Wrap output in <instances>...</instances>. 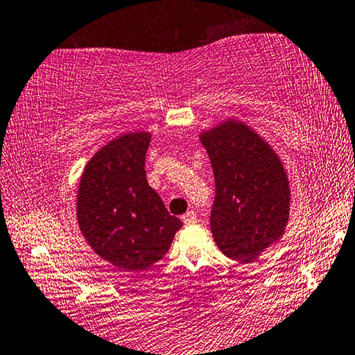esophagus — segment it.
<instances>
[{
    "mask_svg": "<svg viewBox=\"0 0 355 355\" xmlns=\"http://www.w3.org/2000/svg\"><path fill=\"white\" fill-rule=\"evenodd\" d=\"M196 219H198V217H196L195 211H187V212H185V214L182 216V222H184V223H193V222H196Z\"/></svg>",
    "mask_w": 355,
    "mask_h": 355,
    "instance_id": "34e87169",
    "label": "esophagus"
}]
</instances>
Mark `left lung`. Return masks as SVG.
Here are the masks:
<instances>
[{
    "instance_id": "obj_1",
    "label": "left lung",
    "mask_w": 355,
    "mask_h": 355,
    "mask_svg": "<svg viewBox=\"0 0 355 355\" xmlns=\"http://www.w3.org/2000/svg\"><path fill=\"white\" fill-rule=\"evenodd\" d=\"M214 171L211 232L227 257L252 261L281 238L288 219V182L271 147L241 122L201 135Z\"/></svg>"
}]
</instances>
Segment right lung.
Instances as JSON below:
<instances>
[{
  "label": "right lung",
  "instance_id": "right-lung-1",
  "mask_svg": "<svg viewBox=\"0 0 355 355\" xmlns=\"http://www.w3.org/2000/svg\"><path fill=\"white\" fill-rule=\"evenodd\" d=\"M149 133L123 135L87 163L78 193V222L92 249L122 271H141L168 252L182 222L147 184Z\"/></svg>",
  "mask_w": 355,
  "mask_h": 355
}]
</instances>
